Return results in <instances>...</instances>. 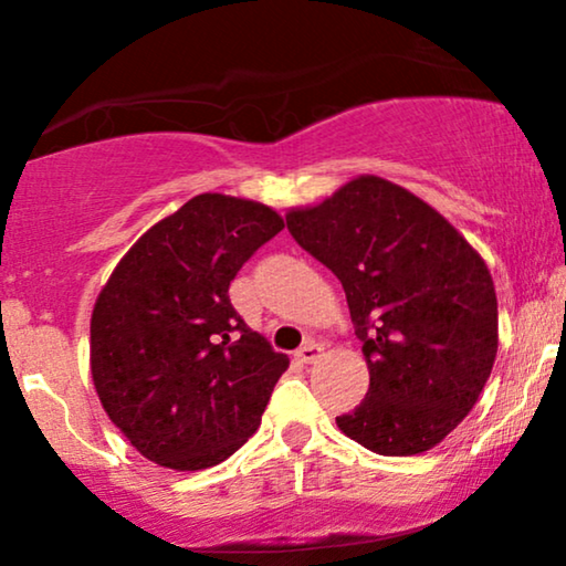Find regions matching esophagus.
Instances as JSON below:
<instances>
[{
	"instance_id": "1",
	"label": "esophagus",
	"mask_w": 566,
	"mask_h": 566,
	"mask_svg": "<svg viewBox=\"0 0 566 566\" xmlns=\"http://www.w3.org/2000/svg\"><path fill=\"white\" fill-rule=\"evenodd\" d=\"M319 355H322V345L314 343V339H308L304 347H298V350H296V358L301 363H314L316 358H319Z\"/></svg>"
}]
</instances>
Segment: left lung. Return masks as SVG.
Here are the masks:
<instances>
[{"instance_id": "1", "label": "left lung", "mask_w": 566, "mask_h": 566, "mask_svg": "<svg viewBox=\"0 0 566 566\" xmlns=\"http://www.w3.org/2000/svg\"><path fill=\"white\" fill-rule=\"evenodd\" d=\"M291 237L345 289L368 394L337 428L368 451H430L471 412L497 358V296L479 252L412 192L360 175Z\"/></svg>"}]
</instances>
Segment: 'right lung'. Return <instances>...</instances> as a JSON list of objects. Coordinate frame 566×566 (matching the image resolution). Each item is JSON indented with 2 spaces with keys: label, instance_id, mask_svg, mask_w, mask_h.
I'll use <instances>...</instances> for the list:
<instances>
[{
  "label": "right lung",
  "instance_id": "add662e5",
  "mask_svg": "<svg viewBox=\"0 0 566 566\" xmlns=\"http://www.w3.org/2000/svg\"><path fill=\"white\" fill-rule=\"evenodd\" d=\"M281 229L270 206L203 192L154 223L99 291L92 381L115 428L159 467H216L260 428L289 358L247 327L229 285Z\"/></svg>",
  "mask_w": 566,
  "mask_h": 566
}]
</instances>
